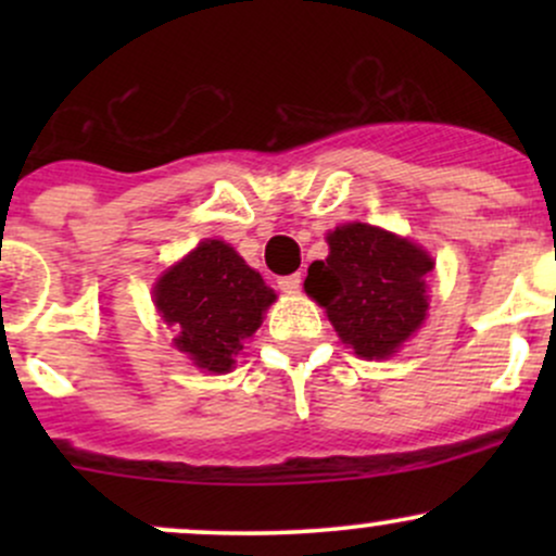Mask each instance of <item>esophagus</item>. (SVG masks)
Returning a JSON list of instances; mask_svg holds the SVG:
<instances>
[{"mask_svg":"<svg viewBox=\"0 0 556 556\" xmlns=\"http://www.w3.org/2000/svg\"><path fill=\"white\" fill-rule=\"evenodd\" d=\"M277 285L282 292H298L300 285H303V277L300 274H287V277L277 279Z\"/></svg>","mask_w":556,"mask_h":556,"instance_id":"esophagus-1","label":"esophagus"}]
</instances>
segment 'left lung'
Masks as SVG:
<instances>
[{"label":"left lung","mask_w":556,"mask_h":556,"mask_svg":"<svg viewBox=\"0 0 556 556\" xmlns=\"http://www.w3.org/2000/svg\"><path fill=\"white\" fill-rule=\"evenodd\" d=\"M327 242L329 256L311 264L305 292L358 358H389L429 311L431 256L416 242L363 222L337 227Z\"/></svg>","instance_id":"left-lung-1"}]
</instances>
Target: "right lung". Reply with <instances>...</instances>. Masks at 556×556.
I'll return each instance as SVG.
<instances>
[{
	"label": "right lung",
	"instance_id": "obj_1",
	"mask_svg": "<svg viewBox=\"0 0 556 556\" xmlns=\"http://www.w3.org/2000/svg\"><path fill=\"white\" fill-rule=\"evenodd\" d=\"M274 300L271 287L225 240H203L154 287L156 311L177 329L175 348L208 374L235 366Z\"/></svg>",
	"mask_w": 556,
	"mask_h": 556
}]
</instances>
